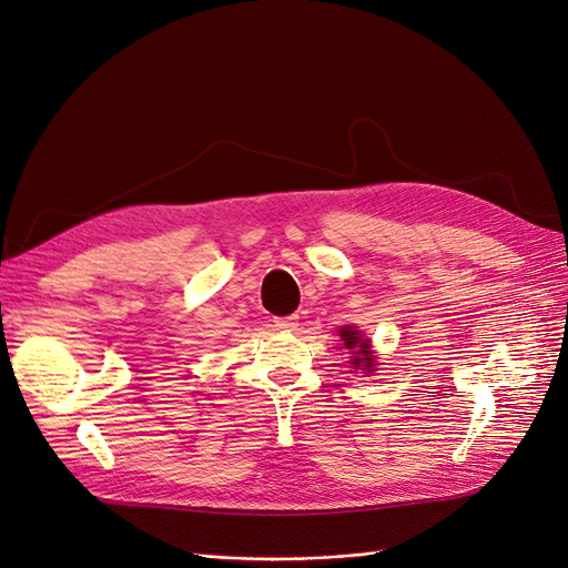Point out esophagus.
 Here are the masks:
<instances>
[{
    "label": "esophagus",
    "mask_w": 568,
    "mask_h": 568,
    "mask_svg": "<svg viewBox=\"0 0 568 568\" xmlns=\"http://www.w3.org/2000/svg\"><path fill=\"white\" fill-rule=\"evenodd\" d=\"M298 324V315H286V317H277L274 320V326H280V329H294V326Z\"/></svg>",
    "instance_id": "esophagus-1"
}]
</instances>
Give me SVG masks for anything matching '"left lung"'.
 Returning <instances> with one entry per match:
<instances>
[{
    "label": "left lung",
    "instance_id": "1",
    "mask_svg": "<svg viewBox=\"0 0 568 568\" xmlns=\"http://www.w3.org/2000/svg\"><path fill=\"white\" fill-rule=\"evenodd\" d=\"M341 341L343 346H346L348 351H353V367H363V369H372L374 367V357H372V351L369 348V341L363 338V334H359L355 326H343L341 329Z\"/></svg>",
    "mask_w": 568,
    "mask_h": 568
}]
</instances>
